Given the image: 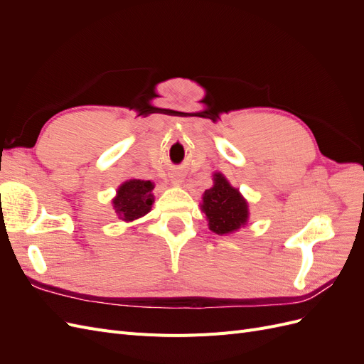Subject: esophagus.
I'll return each instance as SVG.
<instances>
[{
	"label": "esophagus",
	"instance_id": "34e87169",
	"mask_svg": "<svg viewBox=\"0 0 364 364\" xmlns=\"http://www.w3.org/2000/svg\"><path fill=\"white\" fill-rule=\"evenodd\" d=\"M171 181H173L174 183H181V182H182V176H181L179 173H173V174H171Z\"/></svg>",
	"mask_w": 364,
	"mask_h": 364
}]
</instances>
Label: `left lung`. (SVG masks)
<instances>
[{
  "label": "left lung",
  "instance_id": "left-lung-1",
  "mask_svg": "<svg viewBox=\"0 0 364 364\" xmlns=\"http://www.w3.org/2000/svg\"><path fill=\"white\" fill-rule=\"evenodd\" d=\"M202 211L206 214L209 229L218 235L230 234L246 225L249 215L246 200L220 173L214 176L213 188L203 194Z\"/></svg>",
  "mask_w": 364,
  "mask_h": 364
}]
</instances>
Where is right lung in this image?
<instances>
[{"label": "right lung", "mask_w": 364, "mask_h": 364, "mask_svg": "<svg viewBox=\"0 0 364 364\" xmlns=\"http://www.w3.org/2000/svg\"><path fill=\"white\" fill-rule=\"evenodd\" d=\"M153 183L150 181L132 179L124 182L117 191L114 199L115 213L124 222H134V220L146 215L153 205Z\"/></svg>", "instance_id": "1"}]
</instances>
